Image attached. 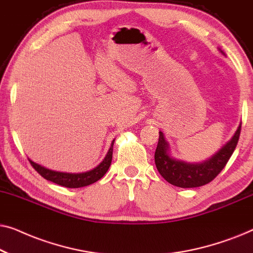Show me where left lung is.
Returning <instances> with one entry per match:
<instances>
[{
  "label": "left lung",
  "instance_id": "obj_1",
  "mask_svg": "<svg viewBox=\"0 0 253 253\" xmlns=\"http://www.w3.org/2000/svg\"><path fill=\"white\" fill-rule=\"evenodd\" d=\"M221 53H224L219 49ZM241 126L231 139L224 144L215 154L200 162H188L171 157L170 146L164 132H159V141L155 150L154 160L157 169L166 181L179 188H197L205 185L219 175L234 153L241 133Z\"/></svg>",
  "mask_w": 253,
  "mask_h": 253
}]
</instances>
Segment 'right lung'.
<instances>
[{"label":"right lung","instance_id":"obj_1","mask_svg":"<svg viewBox=\"0 0 253 253\" xmlns=\"http://www.w3.org/2000/svg\"><path fill=\"white\" fill-rule=\"evenodd\" d=\"M114 141H115V139L112 141V145H110V148L108 152H107L105 159H103L95 168L84 172H65L51 170V169H48L46 167H43V166L32 161L31 159H29V160L31 162V165L33 166V168L36 169L43 178H46L47 181L56 183L58 185L65 186V188H83V186H87L89 184H93V183L96 181H99V179L106 174L107 170H108L113 159Z\"/></svg>","mask_w":253,"mask_h":253}]
</instances>
